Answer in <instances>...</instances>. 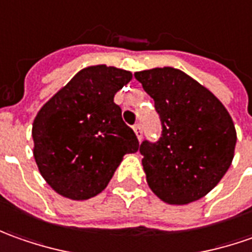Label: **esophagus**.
<instances>
[{"label":"esophagus","mask_w":252,"mask_h":252,"mask_svg":"<svg viewBox=\"0 0 252 252\" xmlns=\"http://www.w3.org/2000/svg\"><path fill=\"white\" fill-rule=\"evenodd\" d=\"M134 131L135 134H136V136H138V139L141 141V138H142V128H141V124H139V123L134 126Z\"/></svg>","instance_id":"34e87169"}]
</instances>
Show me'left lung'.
Wrapping results in <instances>:
<instances>
[{"label":"left lung","instance_id":"left-lung-1","mask_svg":"<svg viewBox=\"0 0 252 252\" xmlns=\"http://www.w3.org/2000/svg\"><path fill=\"white\" fill-rule=\"evenodd\" d=\"M155 101L161 135L139 152L146 181L161 201L186 205L206 195L229 170L236 128L219 99L176 68L135 72Z\"/></svg>","mask_w":252,"mask_h":252}]
</instances>
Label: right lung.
Instances as JSON below:
<instances>
[{"label":"right lung","instance_id":"obj_1","mask_svg":"<svg viewBox=\"0 0 252 252\" xmlns=\"http://www.w3.org/2000/svg\"><path fill=\"white\" fill-rule=\"evenodd\" d=\"M132 74L96 65L75 75L34 118V160L60 195L89 199L101 192L126 153L139 149L138 138L123 121L114 94Z\"/></svg>","mask_w":252,"mask_h":252}]
</instances>
